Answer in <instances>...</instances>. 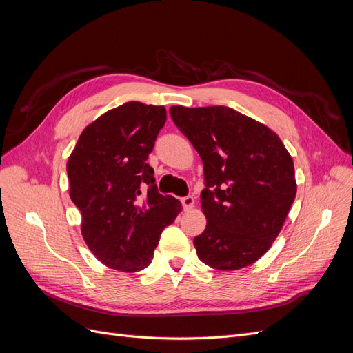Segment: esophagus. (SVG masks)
Segmentation results:
<instances>
[{"instance_id":"1","label":"esophagus","mask_w":353,"mask_h":353,"mask_svg":"<svg viewBox=\"0 0 353 353\" xmlns=\"http://www.w3.org/2000/svg\"><path fill=\"white\" fill-rule=\"evenodd\" d=\"M181 203H183L184 209H191L194 206V197L193 196H185L181 199Z\"/></svg>"}]
</instances>
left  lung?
<instances>
[{
    "mask_svg": "<svg viewBox=\"0 0 353 353\" xmlns=\"http://www.w3.org/2000/svg\"><path fill=\"white\" fill-rule=\"evenodd\" d=\"M169 113L203 160L208 223L194 239L199 259L221 271L252 265L268 252L294 201L292 156L270 128L225 105H172Z\"/></svg>",
    "mask_w": 353,
    "mask_h": 353,
    "instance_id": "1",
    "label": "left lung"
}]
</instances>
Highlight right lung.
<instances>
[{"label":"right lung","mask_w":353,"mask_h":353,"mask_svg":"<svg viewBox=\"0 0 353 353\" xmlns=\"http://www.w3.org/2000/svg\"><path fill=\"white\" fill-rule=\"evenodd\" d=\"M165 122L163 105L125 103L85 128L68 160L83 240L109 268L148 266L160 234L181 212L175 197L159 193L147 163Z\"/></svg>","instance_id":"1"}]
</instances>
